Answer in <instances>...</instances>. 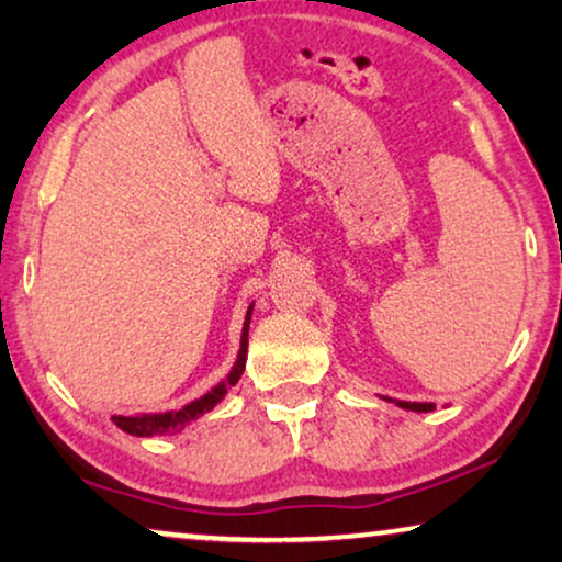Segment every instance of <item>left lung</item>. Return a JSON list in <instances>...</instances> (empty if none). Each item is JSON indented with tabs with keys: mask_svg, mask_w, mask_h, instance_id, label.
<instances>
[{
	"mask_svg": "<svg viewBox=\"0 0 562 562\" xmlns=\"http://www.w3.org/2000/svg\"><path fill=\"white\" fill-rule=\"evenodd\" d=\"M402 409H409V412H432L435 404H422V402H398Z\"/></svg>",
	"mask_w": 562,
	"mask_h": 562,
	"instance_id": "obj_1",
	"label": "left lung"
}]
</instances>
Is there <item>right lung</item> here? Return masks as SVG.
<instances>
[{"label":"right lung","mask_w":562,"mask_h":562,"mask_svg":"<svg viewBox=\"0 0 562 562\" xmlns=\"http://www.w3.org/2000/svg\"><path fill=\"white\" fill-rule=\"evenodd\" d=\"M250 314L252 310H248V317H245V327H243V345H240V356H237V363L233 366V371L225 379V383H220L217 389H212L210 394L196 398L183 406L179 412H166V414H143V417H112L114 425H117L122 432L135 435V437H150V435H166V432H179L189 425L206 414L210 409H214L222 398H225L227 389L235 386L237 379L243 375L245 368V356H248V327H250Z\"/></svg>","instance_id":"1"}]
</instances>
